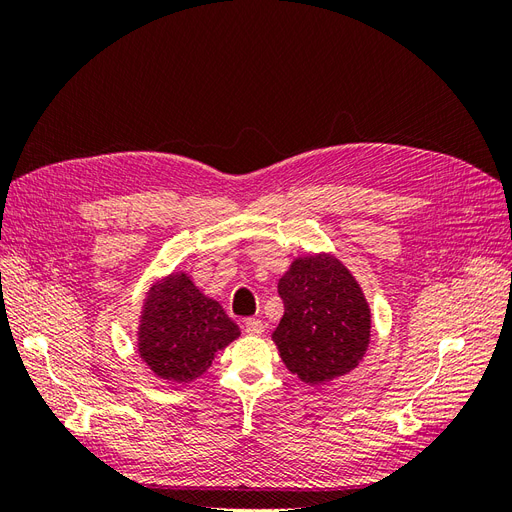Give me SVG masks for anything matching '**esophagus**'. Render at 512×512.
Masks as SVG:
<instances>
[{"label": "esophagus", "mask_w": 512, "mask_h": 512, "mask_svg": "<svg viewBox=\"0 0 512 512\" xmlns=\"http://www.w3.org/2000/svg\"><path fill=\"white\" fill-rule=\"evenodd\" d=\"M245 333L247 335H262V333H265V324H262L256 318H247L245 320Z\"/></svg>", "instance_id": "34e87169"}]
</instances>
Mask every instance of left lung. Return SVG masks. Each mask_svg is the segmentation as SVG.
<instances>
[{
  "label": "left lung",
  "mask_w": 512,
  "mask_h": 512,
  "mask_svg": "<svg viewBox=\"0 0 512 512\" xmlns=\"http://www.w3.org/2000/svg\"><path fill=\"white\" fill-rule=\"evenodd\" d=\"M284 316L273 342L307 384H327L361 363L371 316L361 286L335 256L297 258L277 284Z\"/></svg>",
  "instance_id": "8db88e82"
}]
</instances>
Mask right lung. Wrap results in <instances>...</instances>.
<instances>
[{
	"instance_id": "add662e5",
	"label": "right lung",
	"mask_w": 512,
	"mask_h": 512,
	"mask_svg": "<svg viewBox=\"0 0 512 512\" xmlns=\"http://www.w3.org/2000/svg\"><path fill=\"white\" fill-rule=\"evenodd\" d=\"M237 337L239 327L222 305L185 273H173L147 294L138 354L158 378L183 384L205 374L213 356Z\"/></svg>"
}]
</instances>
